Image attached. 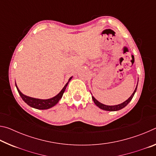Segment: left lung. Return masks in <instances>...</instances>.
Wrapping results in <instances>:
<instances>
[{"label":"left lung","instance_id":"left-lung-1","mask_svg":"<svg viewBox=\"0 0 156 156\" xmlns=\"http://www.w3.org/2000/svg\"><path fill=\"white\" fill-rule=\"evenodd\" d=\"M137 86H138V84H137ZM137 86H136L135 90H134L133 93L132 94L131 96L129 97V98L126 100V101H125L124 102H122V103H121L120 105H113V106H109V105H105L100 103V102L98 101V100L96 98H95L94 96H92V99H93L94 103L96 104L97 106L100 108V109H103V110H105V111H109V112H115V111H118V110H120V109H122V108L126 107V105L129 104V102H130L131 100H132V98H133V97L134 96V94H135L136 91Z\"/></svg>","mask_w":156,"mask_h":156}]
</instances>
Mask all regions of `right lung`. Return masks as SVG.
I'll return each instance as SVG.
<instances>
[{"mask_svg":"<svg viewBox=\"0 0 156 156\" xmlns=\"http://www.w3.org/2000/svg\"><path fill=\"white\" fill-rule=\"evenodd\" d=\"M72 78V77H71L69 79V81L67 83V84H65L64 87L60 91V93L56 95V96L51 98L50 99H47V100H42V99H38V98H31V97H29L25 96L23 94H22L20 92V91L18 89L17 87L16 84V87L17 90L18 91V94H20V97L22 98V99L24 100V102H25L29 106H30L33 108H35V109H49L52 107H54V105H56L58 102L59 100L61 98L63 94H64L65 90L66 87H67V84L69 83V82L70 81L71 79Z\"/></svg>","mask_w":156,"mask_h":156,"instance_id":"right-lung-1","label":"right lung"}]
</instances>
